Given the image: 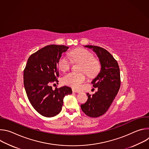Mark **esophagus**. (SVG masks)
I'll return each mask as SVG.
<instances>
[{
	"instance_id": "esophagus-1",
	"label": "esophagus",
	"mask_w": 149,
	"mask_h": 149,
	"mask_svg": "<svg viewBox=\"0 0 149 149\" xmlns=\"http://www.w3.org/2000/svg\"><path fill=\"white\" fill-rule=\"evenodd\" d=\"M72 92L73 93H79L80 91H78V90H77L75 89H72Z\"/></svg>"
}]
</instances>
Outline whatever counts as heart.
Returning a JSON list of instances; mask_svg holds the SVG:
<instances>
[{"instance_id":"heart-1","label":"heart","mask_w":149,"mask_h":149,"mask_svg":"<svg viewBox=\"0 0 149 149\" xmlns=\"http://www.w3.org/2000/svg\"><path fill=\"white\" fill-rule=\"evenodd\" d=\"M70 56L71 58L65 55L60 57L58 61L59 68L62 71H67L72 65V60L75 62H82L79 71L82 72H68L63 77L62 80L65 84L72 88H79L87 79L86 75L84 73L90 77L97 75L101 68L100 62L94 58L93 54L90 51L83 48H77L72 50L70 54Z\"/></svg>"}]
</instances>
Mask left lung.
Wrapping results in <instances>:
<instances>
[{
	"label": "left lung",
	"instance_id": "8db88e82",
	"mask_svg": "<svg viewBox=\"0 0 149 149\" xmlns=\"http://www.w3.org/2000/svg\"><path fill=\"white\" fill-rule=\"evenodd\" d=\"M93 49L100 59L101 68L91 83L98 91L92 95L87 93L88 100L81 105L82 111L90 117H98L106 113L120 87V72L117 61L106 49L97 46L86 45Z\"/></svg>",
	"mask_w": 149,
	"mask_h": 149
}]
</instances>
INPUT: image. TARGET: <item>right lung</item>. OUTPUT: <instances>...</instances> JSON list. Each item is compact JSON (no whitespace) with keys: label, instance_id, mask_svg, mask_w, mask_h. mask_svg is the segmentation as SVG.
Wrapping results in <instances>:
<instances>
[{"label":"right lung","instance_id":"right-lung-1","mask_svg":"<svg viewBox=\"0 0 149 149\" xmlns=\"http://www.w3.org/2000/svg\"><path fill=\"white\" fill-rule=\"evenodd\" d=\"M68 49L64 45H47L29 57L24 69V84L28 100L34 109L44 117L58 114L63 98L72 93L68 87L53 90L51 86L59 82L58 61Z\"/></svg>","mask_w":149,"mask_h":149}]
</instances>
